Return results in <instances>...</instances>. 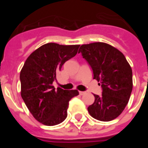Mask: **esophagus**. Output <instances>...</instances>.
Returning a JSON list of instances; mask_svg holds the SVG:
<instances>
[{"mask_svg":"<svg viewBox=\"0 0 148 148\" xmlns=\"http://www.w3.org/2000/svg\"><path fill=\"white\" fill-rule=\"evenodd\" d=\"M86 92H82V91H80V92H79V94H80L81 95H84V94H85Z\"/></svg>","mask_w":148,"mask_h":148,"instance_id":"esophagus-1","label":"esophagus"}]
</instances>
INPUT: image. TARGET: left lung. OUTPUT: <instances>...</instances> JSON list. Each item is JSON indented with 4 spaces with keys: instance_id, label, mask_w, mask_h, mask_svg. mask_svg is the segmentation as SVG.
Instances as JSON below:
<instances>
[{
    "instance_id": "8db88e82",
    "label": "left lung",
    "mask_w": 148,
    "mask_h": 148,
    "mask_svg": "<svg viewBox=\"0 0 148 148\" xmlns=\"http://www.w3.org/2000/svg\"><path fill=\"white\" fill-rule=\"evenodd\" d=\"M80 53L92 68L93 79L102 88L101 95L94 94L95 101L87 108L89 113L99 121L115 119L125 110L133 90L129 63L121 52L106 43L83 44Z\"/></svg>"
}]
</instances>
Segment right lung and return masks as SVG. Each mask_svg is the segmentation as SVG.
<instances>
[{
  "label": "right lung",
  "instance_id": "right-lung-1",
  "mask_svg": "<svg viewBox=\"0 0 148 148\" xmlns=\"http://www.w3.org/2000/svg\"><path fill=\"white\" fill-rule=\"evenodd\" d=\"M79 47L48 43L31 53L23 64L21 95L34 118L43 125L53 126L64 121L69 101L79 94L77 90H56L53 86L56 73L77 54Z\"/></svg>",
  "mask_w": 148,
  "mask_h": 148
}]
</instances>
